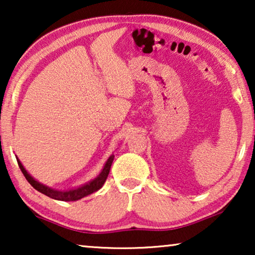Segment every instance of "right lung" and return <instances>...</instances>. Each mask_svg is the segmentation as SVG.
Listing matches in <instances>:
<instances>
[{
  "label": "right lung",
  "instance_id": "1",
  "mask_svg": "<svg viewBox=\"0 0 255 255\" xmlns=\"http://www.w3.org/2000/svg\"><path fill=\"white\" fill-rule=\"evenodd\" d=\"M115 155L111 154L108 160L104 163L102 170L101 173L97 175L95 179H93L89 182H87L82 186L75 187V188H71V189L67 190H59V189H53V188L46 186V184L40 183L39 181H37L36 179H33L32 176L27 173V170L24 168V166L22 165V162L19 161V159L17 158V162H18V166L22 173L25 176V179L27 180L31 186H32L34 189L39 191V193L46 195V196L53 198V200H58V201H65V202H72V201H78L81 200V198L88 196V195L95 193V191L100 190L102 186L106 182L108 175H109L110 172V167L113 165Z\"/></svg>",
  "mask_w": 255,
  "mask_h": 255
}]
</instances>
